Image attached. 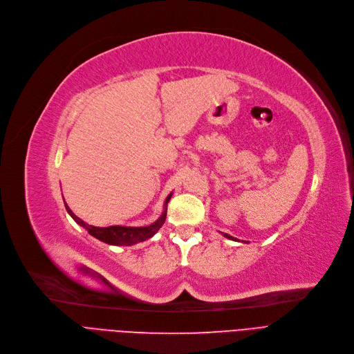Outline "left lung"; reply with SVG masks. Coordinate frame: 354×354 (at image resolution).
<instances>
[{"mask_svg": "<svg viewBox=\"0 0 354 354\" xmlns=\"http://www.w3.org/2000/svg\"><path fill=\"white\" fill-rule=\"evenodd\" d=\"M225 236H226L227 239H232V241H236V239H234L233 236H230V234H227V233H225Z\"/></svg>", "mask_w": 354, "mask_h": 354, "instance_id": "obj_1", "label": "left lung"}]
</instances>
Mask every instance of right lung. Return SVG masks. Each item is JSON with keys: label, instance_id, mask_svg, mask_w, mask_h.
I'll use <instances>...</instances> for the list:
<instances>
[{"label": "right lung", "instance_id": "obj_1", "mask_svg": "<svg viewBox=\"0 0 354 354\" xmlns=\"http://www.w3.org/2000/svg\"><path fill=\"white\" fill-rule=\"evenodd\" d=\"M171 194L165 198V206H164V212L162 214L157 218V221L149 225V226H144V227H127V226H108V227H96L92 225H88L86 222H83L82 218H79L71 209L69 206L66 205L64 201V206L67 213H69L73 221L80 225L82 227H85L89 234H92L93 238L102 241L108 245H118V246H131V245H136L138 242H144L149 238H153L154 234L160 230V227L164 225L165 222V216H167V203L170 201Z\"/></svg>", "mask_w": 354, "mask_h": 354}]
</instances>
